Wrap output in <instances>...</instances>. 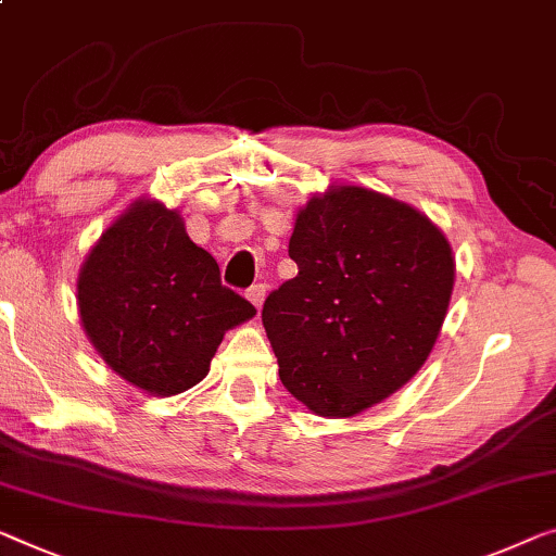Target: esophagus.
I'll return each instance as SVG.
<instances>
[{
    "instance_id": "1",
    "label": "esophagus",
    "mask_w": 556,
    "mask_h": 556,
    "mask_svg": "<svg viewBox=\"0 0 556 556\" xmlns=\"http://www.w3.org/2000/svg\"><path fill=\"white\" fill-rule=\"evenodd\" d=\"M264 296H267V285H252L250 289H247V300L256 306V312L262 309Z\"/></svg>"
}]
</instances>
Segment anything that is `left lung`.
Instances as JSON below:
<instances>
[{
	"label": "left lung",
	"instance_id": "left-lung-1",
	"mask_svg": "<svg viewBox=\"0 0 556 556\" xmlns=\"http://www.w3.org/2000/svg\"><path fill=\"white\" fill-rule=\"evenodd\" d=\"M289 256L300 271L262 309L287 392L346 419L407 384L450 309L444 231L400 199L334 185L296 212Z\"/></svg>",
	"mask_w": 556,
	"mask_h": 556
}]
</instances>
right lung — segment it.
<instances>
[{
    "mask_svg": "<svg viewBox=\"0 0 556 556\" xmlns=\"http://www.w3.org/2000/svg\"><path fill=\"white\" fill-rule=\"evenodd\" d=\"M85 334L106 367L152 396L202 382L227 331L256 309L222 287L177 210L139 197L102 231L77 279Z\"/></svg>",
    "mask_w": 556,
    "mask_h": 556,
    "instance_id": "add662e5",
    "label": "right lung"
}]
</instances>
